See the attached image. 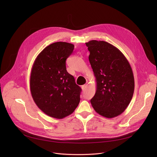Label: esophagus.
<instances>
[{
  "mask_svg": "<svg viewBox=\"0 0 157 157\" xmlns=\"http://www.w3.org/2000/svg\"><path fill=\"white\" fill-rule=\"evenodd\" d=\"M86 88H87V84H84V85L82 86V89L83 91H85Z\"/></svg>",
  "mask_w": 157,
  "mask_h": 157,
  "instance_id": "obj_1",
  "label": "esophagus"
}]
</instances>
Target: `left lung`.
Segmentation results:
<instances>
[{
    "label": "left lung",
    "mask_w": 157,
    "mask_h": 157,
    "mask_svg": "<svg viewBox=\"0 0 157 157\" xmlns=\"http://www.w3.org/2000/svg\"><path fill=\"white\" fill-rule=\"evenodd\" d=\"M86 44L97 83L91 105L104 117H117L126 109L133 94L135 82L131 66L124 54L108 42L91 40Z\"/></svg>",
    "instance_id": "obj_1"
}]
</instances>
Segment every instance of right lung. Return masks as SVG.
<instances>
[{"label": "right lung", "instance_id": "right-lung-1", "mask_svg": "<svg viewBox=\"0 0 157 157\" xmlns=\"http://www.w3.org/2000/svg\"><path fill=\"white\" fill-rule=\"evenodd\" d=\"M74 48L71 43H53L39 53L32 68V98L44 114L55 119L71 114L80 101L81 89L66 68V60Z\"/></svg>", "mask_w": 157, "mask_h": 157}]
</instances>
